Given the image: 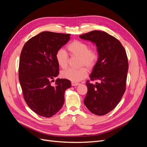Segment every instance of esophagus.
<instances>
[{
  "label": "esophagus",
  "instance_id": "34e87169",
  "mask_svg": "<svg viewBox=\"0 0 147 147\" xmlns=\"http://www.w3.org/2000/svg\"><path fill=\"white\" fill-rule=\"evenodd\" d=\"M72 85L73 86H76L79 85V83H75V82H72Z\"/></svg>",
  "mask_w": 147,
  "mask_h": 147
}]
</instances>
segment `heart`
<instances>
[{"instance_id":"b5f03b06","label":"heart","mask_w":147,"mask_h":147,"mask_svg":"<svg viewBox=\"0 0 147 147\" xmlns=\"http://www.w3.org/2000/svg\"><path fill=\"white\" fill-rule=\"evenodd\" d=\"M69 53L73 56L80 57V65H84L89 69H92L98 61V53L95 50L90 49L88 45L79 40L71 42L67 47ZM56 63L60 67L64 69L68 64V56L66 52L60 49L55 55ZM61 76L72 82H78L85 78L88 75V70L85 67L78 69L68 68L61 72Z\"/></svg>"}]
</instances>
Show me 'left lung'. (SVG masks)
Masks as SVG:
<instances>
[{
    "label": "left lung",
    "mask_w": 147,
    "mask_h": 147,
    "mask_svg": "<svg viewBox=\"0 0 147 147\" xmlns=\"http://www.w3.org/2000/svg\"><path fill=\"white\" fill-rule=\"evenodd\" d=\"M79 37L97 47L99 58L90 77L100 82H86L84 104L91 113L102 116L115 108L125 92L129 66L126 53L118 39L104 31L92 30Z\"/></svg>",
    "instance_id": "1"
}]
</instances>
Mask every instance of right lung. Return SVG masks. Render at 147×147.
I'll return each instance as SVG.
<instances>
[{
  "label": "right lung",
  "instance_id": "right-lung-1",
  "mask_svg": "<svg viewBox=\"0 0 147 147\" xmlns=\"http://www.w3.org/2000/svg\"><path fill=\"white\" fill-rule=\"evenodd\" d=\"M70 34L42 32L30 38L22 49L19 80L29 107L40 116L49 118L63 107L65 91L71 86L67 79L57 78L59 66L56 52L68 42Z\"/></svg>",
  "mask_w": 147,
  "mask_h": 147
}]
</instances>
